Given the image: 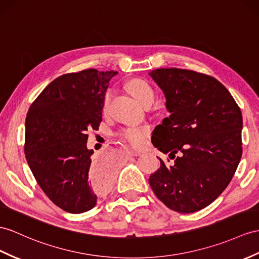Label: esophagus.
<instances>
[{
  "instance_id": "34e87169",
  "label": "esophagus",
  "mask_w": 259,
  "mask_h": 259,
  "mask_svg": "<svg viewBox=\"0 0 259 259\" xmlns=\"http://www.w3.org/2000/svg\"><path fill=\"white\" fill-rule=\"evenodd\" d=\"M128 154L131 156H138V155H140V153H138V151H135V150H128Z\"/></svg>"
}]
</instances>
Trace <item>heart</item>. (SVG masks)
Segmentation results:
<instances>
[{"label": "heart", "mask_w": 259, "mask_h": 259, "mask_svg": "<svg viewBox=\"0 0 259 259\" xmlns=\"http://www.w3.org/2000/svg\"><path fill=\"white\" fill-rule=\"evenodd\" d=\"M128 91L140 101V102L145 105L149 106L154 103L156 99V92L154 88L151 87L146 80L143 79H133L127 83ZM113 98V90L108 89L104 93L103 97V112L108 113L110 109V104ZM149 134L148 126H130L125 127L119 132L121 136L125 142L130 143L132 146L141 147L144 144L145 140Z\"/></svg>", "instance_id": "b5f03b06"}]
</instances>
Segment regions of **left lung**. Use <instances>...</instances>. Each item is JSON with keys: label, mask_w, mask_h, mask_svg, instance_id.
I'll use <instances>...</instances> for the list:
<instances>
[{"label": "left lung", "mask_w": 259, "mask_h": 259, "mask_svg": "<svg viewBox=\"0 0 259 259\" xmlns=\"http://www.w3.org/2000/svg\"><path fill=\"white\" fill-rule=\"evenodd\" d=\"M149 75L165 94L170 113L155 127L151 142L175 159L168 167L159 158L149 185L169 209L197 212L225 190L236 171L242 157L241 109L211 75L178 68L155 69Z\"/></svg>", "instance_id": "1"}]
</instances>
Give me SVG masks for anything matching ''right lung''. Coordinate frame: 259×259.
Wrapping results in <instances>:
<instances>
[{
  "label": "right lung",
  "mask_w": 259,
  "mask_h": 259,
  "mask_svg": "<svg viewBox=\"0 0 259 259\" xmlns=\"http://www.w3.org/2000/svg\"><path fill=\"white\" fill-rule=\"evenodd\" d=\"M116 73L87 69L62 74L27 112L25 157L41 190L66 212L91 210L114 182V169L87 148V132L99 130L104 93Z\"/></svg>",
  "instance_id": "obj_1"
}]
</instances>
